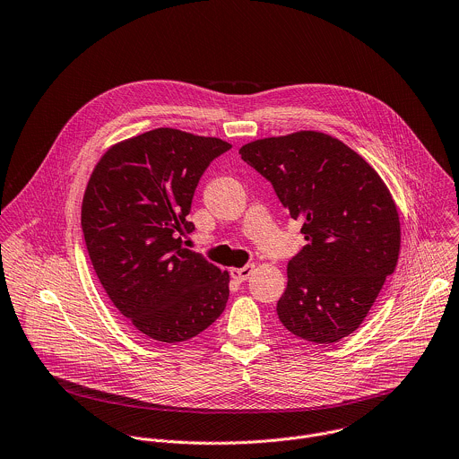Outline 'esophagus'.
Listing matches in <instances>:
<instances>
[{
  "label": "esophagus",
  "mask_w": 459,
  "mask_h": 459,
  "mask_svg": "<svg viewBox=\"0 0 459 459\" xmlns=\"http://www.w3.org/2000/svg\"><path fill=\"white\" fill-rule=\"evenodd\" d=\"M254 272V264H247V266H241V268H232L230 270V277L236 279L238 282H243L248 279V275Z\"/></svg>",
  "instance_id": "obj_1"
}]
</instances>
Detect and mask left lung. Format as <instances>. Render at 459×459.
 Here are the masks:
<instances>
[{
    "mask_svg": "<svg viewBox=\"0 0 459 459\" xmlns=\"http://www.w3.org/2000/svg\"><path fill=\"white\" fill-rule=\"evenodd\" d=\"M239 155L308 241L288 263L279 321L316 344L348 337L398 261L400 220L385 184L353 149L317 131L255 140Z\"/></svg>",
    "mask_w": 459,
    "mask_h": 459,
    "instance_id": "obj_1",
    "label": "left lung"
}]
</instances>
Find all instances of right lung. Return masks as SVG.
I'll list each match as a JSON object with an SVG mask.
<instances>
[{"label":"right lung","instance_id":"1","mask_svg":"<svg viewBox=\"0 0 459 459\" xmlns=\"http://www.w3.org/2000/svg\"><path fill=\"white\" fill-rule=\"evenodd\" d=\"M232 145L159 127L113 145L88 182L81 225L115 308L159 342L209 328L229 300V273L182 247L200 178Z\"/></svg>","mask_w":459,"mask_h":459}]
</instances>
